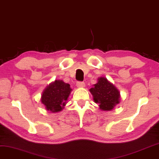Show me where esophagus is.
Listing matches in <instances>:
<instances>
[{
	"mask_svg": "<svg viewBox=\"0 0 159 159\" xmlns=\"http://www.w3.org/2000/svg\"><path fill=\"white\" fill-rule=\"evenodd\" d=\"M76 86H77L78 87H84V86H85V83L82 81H78L77 83H76Z\"/></svg>",
	"mask_w": 159,
	"mask_h": 159,
	"instance_id": "34e87169",
	"label": "esophagus"
}]
</instances>
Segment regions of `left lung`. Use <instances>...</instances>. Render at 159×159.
<instances>
[{
  "label": "left lung",
  "instance_id": "8db88e82",
  "mask_svg": "<svg viewBox=\"0 0 159 159\" xmlns=\"http://www.w3.org/2000/svg\"><path fill=\"white\" fill-rule=\"evenodd\" d=\"M89 91L94 101L99 103L100 108L103 111H110L120 103V92L106 78H98V83Z\"/></svg>",
  "mask_w": 159,
  "mask_h": 159
}]
</instances>
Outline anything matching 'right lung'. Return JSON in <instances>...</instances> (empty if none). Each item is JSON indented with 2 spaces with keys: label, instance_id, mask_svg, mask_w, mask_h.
<instances>
[{
  "label": "right lung",
  "instance_id": "1",
  "mask_svg": "<svg viewBox=\"0 0 159 159\" xmlns=\"http://www.w3.org/2000/svg\"><path fill=\"white\" fill-rule=\"evenodd\" d=\"M70 85L63 81H55L43 92L41 101L46 109L51 112L60 111L65 106L66 100L69 97Z\"/></svg>",
  "mask_w": 159,
  "mask_h": 159
}]
</instances>
